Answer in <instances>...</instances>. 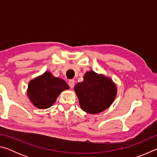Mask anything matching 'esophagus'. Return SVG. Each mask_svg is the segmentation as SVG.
Listing matches in <instances>:
<instances>
[{
    "mask_svg": "<svg viewBox=\"0 0 157 157\" xmlns=\"http://www.w3.org/2000/svg\"><path fill=\"white\" fill-rule=\"evenodd\" d=\"M68 85L69 86H70V88L73 89L74 87V85H75V81H74L73 79H70V80L68 81Z\"/></svg>",
    "mask_w": 157,
    "mask_h": 157,
    "instance_id": "esophagus-1",
    "label": "esophagus"
}]
</instances>
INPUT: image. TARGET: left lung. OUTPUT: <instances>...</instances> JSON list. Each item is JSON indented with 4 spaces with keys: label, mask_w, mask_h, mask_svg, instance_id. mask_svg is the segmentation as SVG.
Returning <instances> with one entry per match:
<instances>
[{
    "label": "left lung",
    "mask_w": 157,
    "mask_h": 157,
    "mask_svg": "<svg viewBox=\"0 0 157 157\" xmlns=\"http://www.w3.org/2000/svg\"><path fill=\"white\" fill-rule=\"evenodd\" d=\"M82 109L98 113L107 109L116 96L117 89L111 79L91 71L86 73L84 81L75 86Z\"/></svg>",
    "instance_id": "obj_1"
}]
</instances>
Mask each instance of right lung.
Returning <instances> with one entry per match:
<instances>
[{
    "label": "right lung",
    "instance_id": "obj_1",
    "mask_svg": "<svg viewBox=\"0 0 157 157\" xmlns=\"http://www.w3.org/2000/svg\"><path fill=\"white\" fill-rule=\"evenodd\" d=\"M68 89L63 79L54 77L50 72H45L29 82L28 95L35 107L47 109L54 104L61 92Z\"/></svg>",
    "mask_w": 157,
    "mask_h": 157
}]
</instances>
